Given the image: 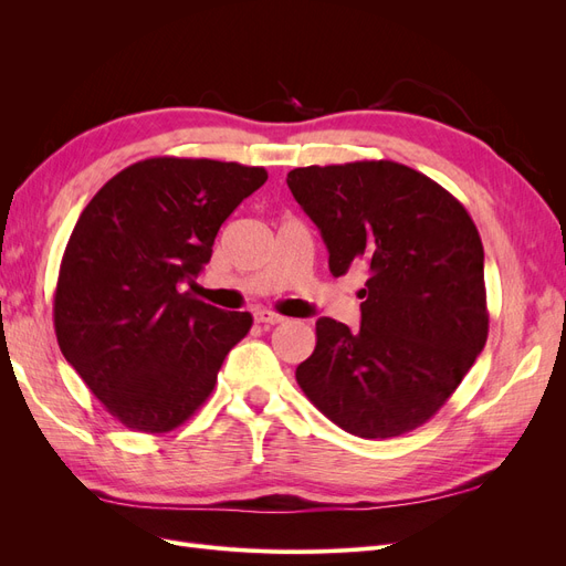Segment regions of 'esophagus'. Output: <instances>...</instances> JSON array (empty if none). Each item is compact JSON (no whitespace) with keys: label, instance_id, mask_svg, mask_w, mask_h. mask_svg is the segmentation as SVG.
Returning <instances> with one entry per match:
<instances>
[{"label":"esophagus","instance_id":"obj_1","mask_svg":"<svg viewBox=\"0 0 566 566\" xmlns=\"http://www.w3.org/2000/svg\"><path fill=\"white\" fill-rule=\"evenodd\" d=\"M254 321L260 323V325H279V323H283L285 318H283L281 314H273V312L262 310V312H256V314H254Z\"/></svg>","mask_w":566,"mask_h":566}]
</instances>
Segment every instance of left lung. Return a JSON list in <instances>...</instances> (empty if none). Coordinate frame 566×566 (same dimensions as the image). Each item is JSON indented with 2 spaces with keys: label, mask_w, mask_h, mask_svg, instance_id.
<instances>
[{
  "label": "left lung",
  "mask_w": 566,
  "mask_h": 566,
  "mask_svg": "<svg viewBox=\"0 0 566 566\" xmlns=\"http://www.w3.org/2000/svg\"><path fill=\"white\" fill-rule=\"evenodd\" d=\"M287 186L321 229L331 273L368 271L361 328L316 321L297 385L325 418L364 439L424 424L489 337L484 248L447 188L391 160L295 167Z\"/></svg>",
  "instance_id": "1"
}]
</instances>
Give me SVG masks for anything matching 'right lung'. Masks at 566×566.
I'll return each instance as SVG.
<instances>
[{"instance_id":"obj_1","label":"right lung","mask_w":566,"mask_h":566,"mask_svg":"<svg viewBox=\"0 0 566 566\" xmlns=\"http://www.w3.org/2000/svg\"><path fill=\"white\" fill-rule=\"evenodd\" d=\"M269 179L264 167L148 158L117 172L82 210L54 293L59 347L113 418L163 434L210 397L250 328L181 293L210 262L219 227Z\"/></svg>"}]
</instances>
